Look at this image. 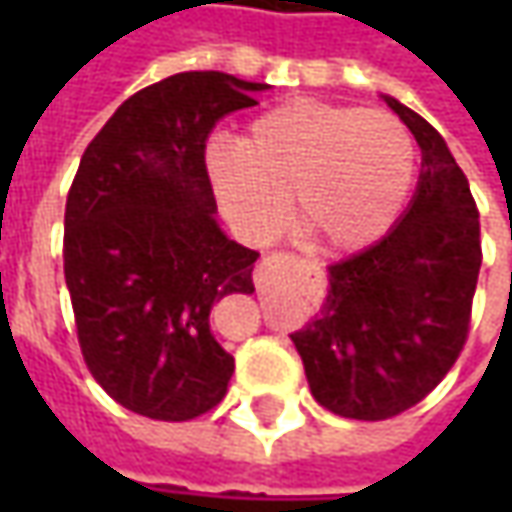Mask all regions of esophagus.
<instances>
[{
  "label": "esophagus",
  "instance_id": "1",
  "mask_svg": "<svg viewBox=\"0 0 512 512\" xmlns=\"http://www.w3.org/2000/svg\"><path fill=\"white\" fill-rule=\"evenodd\" d=\"M285 262H293V256H287V253H270V256H265V259H262V265L256 267V287H265L267 273H270L276 265H285Z\"/></svg>",
  "mask_w": 512,
  "mask_h": 512
}]
</instances>
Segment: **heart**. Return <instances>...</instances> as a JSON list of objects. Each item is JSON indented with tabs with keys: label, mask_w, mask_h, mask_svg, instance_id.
<instances>
[{
	"label": "heart",
	"mask_w": 512,
	"mask_h": 512,
	"mask_svg": "<svg viewBox=\"0 0 512 512\" xmlns=\"http://www.w3.org/2000/svg\"><path fill=\"white\" fill-rule=\"evenodd\" d=\"M207 176L230 222L247 236L273 233L285 199L319 250H359L399 216L416 150L384 110L293 99L256 116L242 142L213 139Z\"/></svg>",
	"instance_id": "heart-1"
}]
</instances>
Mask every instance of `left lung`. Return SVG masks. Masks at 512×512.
<instances>
[{
  "label": "left lung",
  "mask_w": 512,
  "mask_h": 512,
  "mask_svg": "<svg viewBox=\"0 0 512 512\" xmlns=\"http://www.w3.org/2000/svg\"><path fill=\"white\" fill-rule=\"evenodd\" d=\"M422 148L404 216L376 245L330 265L322 310L290 339L313 399L382 422L419 404L467 342L482 267L479 210L439 130L387 96Z\"/></svg>",
  "instance_id": "left-lung-1"
}]
</instances>
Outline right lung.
<instances>
[{
  "mask_svg": "<svg viewBox=\"0 0 512 512\" xmlns=\"http://www.w3.org/2000/svg\"><path fill=\"white\" fill-rule=\"evenodd\" d=\"M265 88L219 70L148 85L116 108L73 176L62 256L79 347L102 390L139 416L187 422L225 399L233 356L210 313L253 293L259 253L213 219L205 142Z\"/></svg>",
  "mask_w": 512,
  "mask_h": 512,
  "instance_id": "right-lung-1",
  "label": "right lung"
}]
</instances>
